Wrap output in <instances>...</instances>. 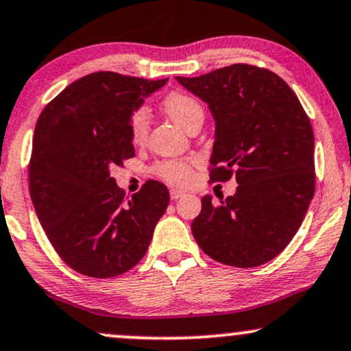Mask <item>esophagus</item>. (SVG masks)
<instances>
[{"label":"esophagus","instance_id":"1","mask_svg":"<svg viewBox=\"0 0 351 351\" xmlns=\"http://www.w3.org/2000/svg\"><path fill=\"white\" fill-rule=\"evenodd\" d=\"M184 195H185V193L182 192V190H177V189H172L171 190V198H172V200H179V198L184 197Z\"/></svg>","mask_w":351,"mask_h":351}]
</instances>
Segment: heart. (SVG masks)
I'll return each instance as SVG.
<instances>
[{"label":"heart","instance_id":"obj_1","mask_svg":"<svg viewBox=\"0 0 351 351\" xmlns=\"http://www.w3.org/2000/svg\"><path fill=\"white\" fill-rule=\"evenodd\" d=\"M164 112L179 127L189 130L193 123L203 122V107L195 97L184 93H172L164 99ZM149 128V114L146 109H138L130 119V136L133 143H141ZM156 174L172 185H187L193 179L192 164L180 159H171L156 166Z\"/></svg>","mask_w":351,"mask_h":351}]
</instances>
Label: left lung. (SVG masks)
<instances>
[{
  "label": "left lung",
  "instance_id": "obj_1",
  "mask_svg": "<svg viewBox=\"0 0 351 351\" xmlns=\"http://www.w3.org/2000/svg\"><path fill=\"white\" fill-rule=\"evenodd\" d=\"M208 104L215 120L211 180L231 179L236 193L202 198L192 232L224 265L258 267L300 229L314 197V133L296 94L275 73L237 63L197 77L176 76Z\"/></svg>",
  "mask_w": 351,
  "mask_h": 351
}]
</instances>
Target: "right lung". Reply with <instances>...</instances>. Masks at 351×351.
<instances>
[{
  "instance_id": "1",
  "label": "right lung",
  "mask_w": 351,
  "mask_h": 351,
  "mask_svg": "<svg viewBox=\"0 0 351 351\" xmlns=\"http://www.w3.org/2000/svg\"><path fill=\"white\" fill-rule=\"evenodd\" d=\"M167 80L99 71L71 83L38 117L29 189L43 231L66 265L93 278L135 267L169 205L148 180L127 202L110 169L135 156L130 119Z\"/></svg>"
}]
</instances>
